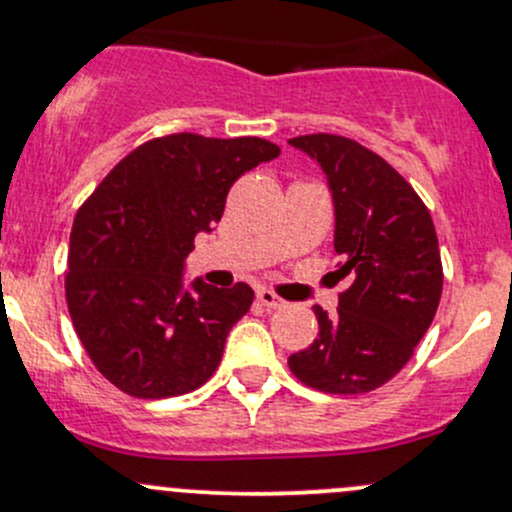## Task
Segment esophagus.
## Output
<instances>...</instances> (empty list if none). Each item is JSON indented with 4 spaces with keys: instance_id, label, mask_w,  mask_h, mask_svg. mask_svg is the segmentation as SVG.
Returning <instances> with one entry per match:
<instances>
[{
    "instance_id": "1",
    "label": "esophagus",
    "mask_w": 512,
    "mask_h": 512,
    "mask_svg": "<svg viewBox=\"0 0 512 512\" xmlns=\"http://www.w3.org/2000/svg\"><path fill=\"white\" fill-rule=\"evenodd\" d=\"M257 301H260L262 306H267V308H282L286 303L284 299H279V296L274 294V291H269V289L257 291Z\"/></svg>"
}]
</instances>
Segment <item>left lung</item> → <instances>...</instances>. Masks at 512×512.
Masks as SVG:
<instances>
[{
	"label": "left lung",
	"instance_id": "1",
	"mask_svg": "<svg viewBox=\"0 0 512 512\" xmlns=\"http://www.w3.org/2000/svg\"><path fill=\"white\" fill-rule=\"evenodd\" d=\"M289 145L318 162L335 211L338 277L350 286L338 311L316 306L318 338L289 357L311 389L367 393L384 386L428 333L442 294V262L430 211L384 157L350 138L316 133Z\"/></svg>",
	"mask_w": 512,
	"mask_h": 512
}]
</instances>
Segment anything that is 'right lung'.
<instances>
[{"instance_id":"add662e5","label":"right lung","mask_w":512,"mask_h":512,"mask_svg":"<svg viewBox=\"0 0 512 512\" xmlns=\"http://www.w3.org/2000/svg\"><path fill=\"white\" fill-rule=\"evenodd\" d=\"M279 153L262 138L148 140L77 211L67 308L94 367L123 393L182 396L216 372L255 291L187 282V257L221 221L235 179Z\"/></svg>"}]
</instances>
